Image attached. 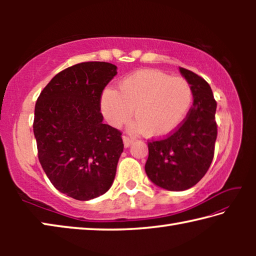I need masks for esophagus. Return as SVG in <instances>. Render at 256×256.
Returning <instances> with one entry per match:
<instances>
[{"label":"esophagus","mask_w":256,"mask_h":256,"mask_svg":"<svg viewBox=\"0 0 256 256\" xmlns=\"http://www.w3.org/2000/svg\"><path fill=\"white\" fill-rule=\"evenodd\" d=\"M134 141V138H132V136H123V142H124V146H130V144H132V142Z\"/></svg>","instance_id":"obj_1"}]
</instances>
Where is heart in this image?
I'll use <instances>...</instances> for the list:
<instances>
[{
    "instance_id": "heart-1",
    "label": "heart",
    "mask_w": 256,
    "mask_h": 256,
    "mask_svg": "<svg viewBox=\"0 0 256 256\" xmlns=\"http://www.w3.org/2000/svg\"><path fill=\"white\" fill-rule=\"evenodd\" d=\"M193 86L184 78L156 70H142L120 81L118 90L106 89L102 110L114 126L134 116L133 128L150 136H164L178 128L192 108Z\"/></svg>"
}]
</instances>
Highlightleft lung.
Here are the masks:
<instances>
[{"mask_svg":"<svg viewBox=\"0 0 256 256\" xmlns=\"http://www.w3.org/2000/svg\"><path fill=\"white\" fill-rule=\"evenodd\" d=\"M180 71L193 86V106L176 131L148 142L144 167L151 182L168 190H184L200 182L214 159L218 133L211 86L196 73L184 68Z\"/></svg>","mask_w":256,"mask_h":256,"instance_id":"8db88e82","label":"left lung"}]
</instances>
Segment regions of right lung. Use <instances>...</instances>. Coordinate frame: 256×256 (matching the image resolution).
<instances>
[{"instance_id": "add662e5", "label": "right lung", "mask_w": 256, "mask_h": 256, "mask_svg": "<svg viewBox=\"0 0 256 256\" xmlns=\"http://www.w3.org/2000/svg\"><path fill=\"white\" fill-rule=\"evenodd\" d=\"M114 64L84 62L58 73L34 106L38 159L56 190L80 201L102 196L112 184L123 152L122 132L104 124L105 86Z\"/></svg>"}]
</instances>
